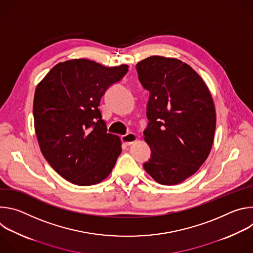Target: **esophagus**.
Instances as JSON below:
<instances>
[{"mask_svg":"<svg viewBox=\"0 0 253 253\" xmlns=\"http://www.w3.org/2000/svg\"><path fill=\"white\" fill-rule=\"evenodd\" d=\"M137 140V136L133 133H128L126 135L121 136V141L125 144L126 146H130L131 144H133Z\"/></svg>","mask_w":253,"mask_h":253,"instance_id":"34e87169","label":"esophagus"}]
</instances>
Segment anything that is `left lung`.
Listing matches in <instances>:
<instances>
[{
  "instance_id": "left-lung-1",
  "label": "left lung",
  "mask_w": 253,
  "mask_h": 253,
  "mask_svg": "<svg viewBox=\"0 0 253 253\" xmlns=\"http://www.w3.org/2000/svg\"><path fill=\"white\" fill-rule=\"evenodd\" d=\"M136 70L149 92L143 134L151 155L143 167L160 184L181 183L210 153L216 126L212 97L201 77L180 60L152 56L138 62Z\"/></svg>"
}]
</instances>
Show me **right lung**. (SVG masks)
I'll list each match as a JSON object with an SVG mask.
<instances>
[{"label": "right lung", "mask_w": 253, "mask_h": 253, "mask_svg": "<svg viewBox=\"0 0 253 253\" xmlns=\"http://www.w3.org/2000/svg\"><path fill=\"white\" fill-rule=\"evenodd\" d=\"M128 66L107 68L75 59L57 64L37 86L34 97L35 130L41 151L64 179L79 186L101 182L121 153L117 135L107 132L99 105Z\"/></svg>", "instance_id": "obj_1"}]
</instances>
